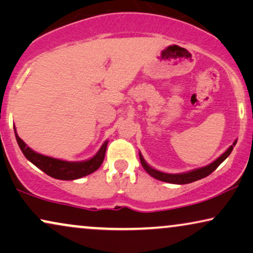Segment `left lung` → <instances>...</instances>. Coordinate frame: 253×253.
<instances>
[{"instance_id": "obj_1", "label": "left lung", "mask_w": 253, "mask_h": 253, "mask_svg": "<svg viewBox=\"0 0 253 253\" xmlns=\"http://www.w3.org/2000/svg\"><path fill=\"white\" fill-rule=\"evenodd\" d=\"M236 142H237V141H235V142L232 143L231 146L229 147L228 149L221 155L220 157L216 158V160H215L213 163L208 164V166H206V167L199 168V169L188 171V172H184V173H166V172H162V171H158L156 169H154V168H151L150 166H148L147 162L144 161V158H143L142 155H141V153H139V155H140V161H141V164H142L143 169L146 170L151 177L156 178V179H158V180L166 181V183L183 185V184L193 183V181H195V180L203 179V178L207 177L208 174H211L215 169H216L218 166H220L222 162H223L225 158H227L229 155H230V153L232 151V149H234V147H235V144H236Z\"/></svg>"}]
</instances>
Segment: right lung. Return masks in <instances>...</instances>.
Masks as SVG:
<instances>
[{
  "label": "right lung",
  "mask_w": 253,
  "mask_h": 253,
  "mask_svg": "<svg viewBox=\"0 0 253 253\" xmlns=\"http://www.w3.org/2000/svg\"><path fill=\"white\" fill-rule=\"evenodd\" d=\"M15 129V135L17 143H18L19 148H21L22 153L24 156L35 164L37 168L43 171L48 176L55 178V179L61 180H74L82 178L87 174L95 172L98 168L102 166L104 157H105V151L107 147V141L103 143L95 156L90 158V160L82 161V162H68L58 160V158H53L49 156H45V155L36 153L31 148L26 146V143L23 141Z\"/></svg>",
  "instance_id": "right-lung-1"
}]
</instances>
